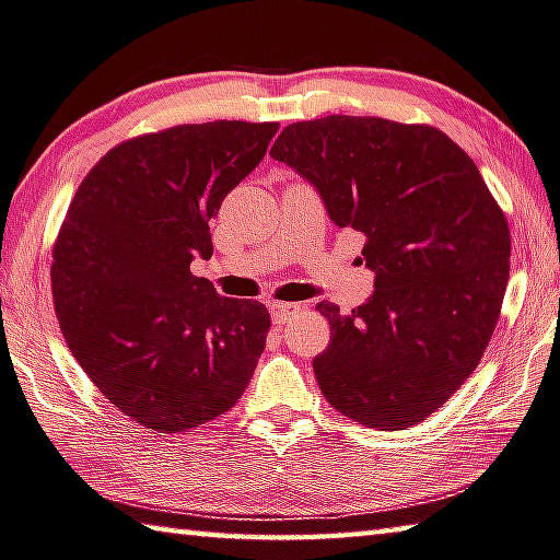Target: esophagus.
<instances>
[{"label": "esophagus", "mask_w": 560, "mask_h": 560, "mask_svg": "<svg viewBox=\"0 0 560 560\" xmlns=\"http://www.w3.org/2000/svg\"><path fill=\"white\" fill-rule=\"evenodd\" d=\"M299 311H301L299 303H271V320L277 328H281V325L291 320Z\"/></svg>", "instance_id": "34e87169"}]
</instances>
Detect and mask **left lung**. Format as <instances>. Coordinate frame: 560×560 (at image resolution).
Instances as JSON below:
<instances>
[{
	"label": "left lung",
	"instance_id": "8db88e82",
	"mask_svg": "<svg viewBox=\"0 0 560 560\" xmlns=\"http://www.w3.org/2000/svg\"><path fill=\"white\" fill-rule=\"evenodd\" d=\"M271 156L368 237V303L315 306L330 323L313 360L323 396L368 429L425 421L480 364L510 281V225L480 168L431 125L350 115L293 121Z\"/></svg>",
	"mask_w": 560,
	"mask_h": 560
}]
</instances>
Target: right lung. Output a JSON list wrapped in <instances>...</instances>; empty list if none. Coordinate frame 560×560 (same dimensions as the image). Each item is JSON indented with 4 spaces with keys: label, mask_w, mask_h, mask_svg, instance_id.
<instances>
[{
    "label": "right lung",
    "mask_w": 560,
    "mask_h": 560,
    "mask_svg": "<svg viewBox=\"0 0 560 560\" xmlns=\"http://www.w3.org/2000/svg\"><path fill=\"white\" fill-rule=\"evenodd\" d=\"M279 121L218 119L112 147L80 183L54 245L60 332L109 404L156 433L230 411L267 345L269 311L190 271L210 220L257 168Z\"/></svg>",
    "instance_id": "obj_1"
}]
</instances>
